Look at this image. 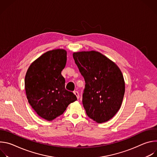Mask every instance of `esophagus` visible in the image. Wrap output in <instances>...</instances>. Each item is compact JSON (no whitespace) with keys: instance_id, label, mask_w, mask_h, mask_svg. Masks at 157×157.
I'll list each match as a JSON object with an SVG mask.
<instances>
[{"instance_id":"esophagus-1","label":"esophagus","mask_w":157,"mask_h":157,"mask_svg":"<svg viewBox=\"0 0 157 157\" xmlns=\"http://www.w3.org/2000/svg\"><path fill=\"white\" fill-rule=\"evenodd\" d=\"M73 93H74V94H75L76 95V96L77 97V98H78V99L79 98V93H78V91H74Z\"/></svg>"}]
</instances>
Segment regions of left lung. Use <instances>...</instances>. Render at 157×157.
<instances>
[{"label": "left lung", "instance_id": "left-lung-1", "mask_svg": "<svg viewBox=\"0 0 157 157\" xmlns=\"http://www.w3.org/2000/svg\"><path fill=\"white\" fill-rule=\"evenodd\" d=\"M75 63L85 80L82 104L87 116L97 123L113 118L125 93V81L117 65L96 51L75 52Z\"/></svg>", "mask_w": 157, "mask_h": 157}]
</instances>
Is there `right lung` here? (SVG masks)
<instances>
[{
  "label": "right lung",
  "instance_id": "add662e5",
  "mask_svg": "<svg viewBox=\"0 0 157 157\" xmlns=\"http://www.w3.org/2000/svg\"><path fill=\"white\" fill-rule=\"evenodd\" d=\"M64 49L43 53L29 66L25 78V88L29 103L36 114L48 121L61 116L76 96L65 89L61 75L67 60Z\"/></svg>",
  "mask_w": 157,
  "mask_h": 157
}]
</instances>
